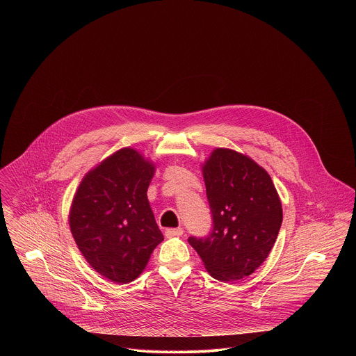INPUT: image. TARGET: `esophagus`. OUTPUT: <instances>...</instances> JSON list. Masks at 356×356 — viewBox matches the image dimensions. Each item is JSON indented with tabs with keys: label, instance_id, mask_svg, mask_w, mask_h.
<instances>
[{
	"label": "esophagus",
	"instance_id": "1",
	"mask_svg": "<svg viewBox=\"0 0 356 356\" xmlns=\"http://www.w3.org/2000/svg\"><path fill=\"white\" fill-rule=\"evenodd\" d=\"M182 234H184L182 227H175V229H167L165 230L167 237H177V236H182Z\"/></svg>",
	"mask_w": 356,
	"mask_h": 356
}]
</instances>
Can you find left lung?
Instances as JSON below:
<instances>
[{"mask_svg":"<svg viewBox=\"0 0 356 356\" xmlns=\"http://www.w3.org/2000/svg\"><path fill=\"white\" fill-rule=\"evenodd\" d=\"M212 232L189 244L218 281L248 277L270 254L282 205L264 168L243 153L216 148L203 165Z\"/></svg>","mask_w":356,"mask_h":356,"instance_id":"1","label":"left lung"}]
</instances>
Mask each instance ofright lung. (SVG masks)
<instances>
[{"mask_svg":"<svg viewBox=\"0 0 356 356\" xmlns=\"http://www.w3.org/2000/svg\"><path fill=\"white\" fill-rule=\"evenodd\" d=\"M154 164L131 148L82 179L70 209L72 237L88 263L116 284L134 281L163 241L147 197Z\"/></svg>","mask_w":356,"mask_h":356,"instance_id":"right-lung-1","label":"right lung"}]
</instances>
